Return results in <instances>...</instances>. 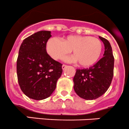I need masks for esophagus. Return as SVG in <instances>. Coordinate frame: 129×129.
Listing matches in <instances>:
<instances>
[{"label":"esophagus","instance_id":"obj_1","mask_svg":"<svg viewBox=\"0 0 129 129\" xmlns=\"http://www.w3.org/2000/svg\"><path fill=\"white\" fill-rule=\"evenodd\" d=\"M62 69H63V70H65V69H66L67 68V65L63 64V65H62Z\"/></svg>","mask_w":129,"mask_h":129}]
</instances>
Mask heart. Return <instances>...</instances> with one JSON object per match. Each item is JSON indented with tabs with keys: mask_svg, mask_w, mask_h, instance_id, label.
Returning a JSON list of instances; mask_svg holds the SVG:
<instances>
[{
	"mask_svg": "<svg viewBox=\"0 0 129 129\" xmlns=\"http://www.w3.org/2000/svg\"><path fill=\"white\" fill-rule=\"evenodd\" d=\"M102 43L99 39L88 36H68L61 40L50 38L46 44V50L52 58L58 60L71 53L75 57L66 58L67 61H77L79 66L88 67L99 59L102 52Z\"/></svg>",
	"mask_w": 129,
	"mask_h": 129,
	"instance_id": "obj_1",
	"label": "heart"
}]
</instances>
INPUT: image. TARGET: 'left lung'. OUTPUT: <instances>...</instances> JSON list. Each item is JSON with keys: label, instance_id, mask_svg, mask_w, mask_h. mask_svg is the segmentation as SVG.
Listing matches in <instances>:
<instances>
[{"label": "left lung", "instance_id": "8db88e82", "mask_svg": "<svg viewBox=\"0 0 129 129\" xmlns=\"http://www.w3.org/2000/svg\"><path fill=\"white\" fill-rule=\"evenodd\" d=\"M105 47L104 57L89 69H77L74 89L77 94L85 100H94L102 96L110 87L114 76V57L107 40L99 37Z\"/></svg>", "mask_w": 129, "mask_h": 129}]
</instances>
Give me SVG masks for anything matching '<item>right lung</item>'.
Instances as JSON below:
<instances>
[{"label": "right lung", "instance_id": "right-lung-1", "mask_svg": "<svg viewBox=\"0 0 129 129\" xmlns=\"http://www.w3.org/2000/svg\"><path fill=\"white\" fill-rule=\"evenodd\" d=\"M50 31H39L23 40L17 60V74L22 91L34 100L45 99L56 88L62 64L47 53Z\"/></svg>", "mask_w": 129, "mask_h": 129}]
</instances>
